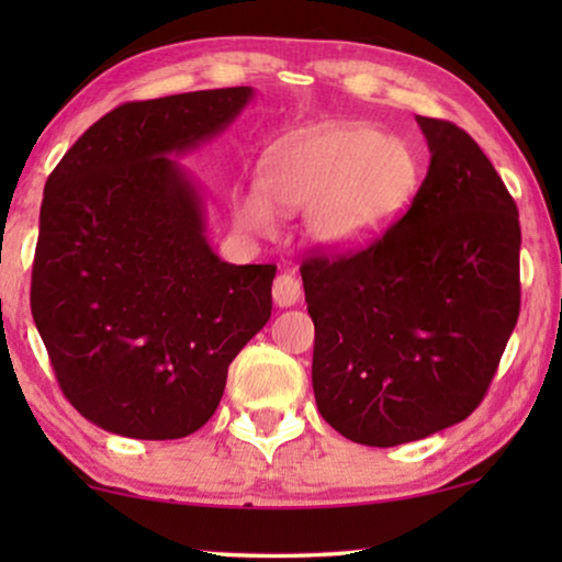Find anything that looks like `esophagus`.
<instances>
[{"mask_svg": "<svg viewBox=\"0 0 562 562\" xmlns=\"http://www.w3.org/2000/svg\"><path fill=\"white\" fill-rule=\"evenodd\" d=\"M302 296V283H299L296 276L281 273L279 279L273 281V302L276 306H294Z\"/></svg>", "mask_w": 562, "mask_h": 562, "instance_id": "1", "label": "esophagus"}]
</instances>
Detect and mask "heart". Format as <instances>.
<instances>
[{
	"label": "heart",
	"mask_w": 562,
	"mask_h": 562,
	"mask_svg": "<svg viewBox=\"0 0 562 562\" xmlns=\"http://www.w3.org/2000/svg\"><path fill=\"white\" fill-rule=\"evenodd\" d=\"M417 173V158L398 137L360 122L319 125L268 150L263 183L237 191L235 222L250 235H271L279 210L304 212V233L317 248L350 252L391 225Z\"/></svg>",
	"instance_id": "b5f03b06"
}]
</instances>
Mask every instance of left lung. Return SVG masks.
<instances>
[{"label":"left lung","mask_w":562,"mask_h":562,"mask_svg":"<svg viewBox=\"0 0 562 562\" xmlns=\"http://www.w3.org/2000/svg\"><path fill=\"white\" fill-rule=\"evenodd\" d=\"M417 125L429 168L404 217L352 256L302 263L317 409L371 448L463 422L519 317L517 204L465 130Z\"/></svg>","instance_id":"1"}]
</instances>
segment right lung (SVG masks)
<instances>
[{
  "label": "right lung",
  "mask_w": 562,
  "mask_h": 562,
  "mask_svg": "<svg viewBox=\"0 0 562 562\" xmlns=\"http://www.w3.org/2000/svg\"><path fill=\"white\" fill-rule=\"evenodd\" d=\"M250 99L229 87L120 104L48 176L30 306L60 391L106 432H196L271 317L276 266L210 248L202 191L173 158L225 133Z\"/></svg>",
  "instance_id": "right-lung-1"
}]
</instances>
